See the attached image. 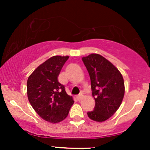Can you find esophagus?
<instances>
[{
	"mask_svg": "<svg viewBox=\"0 0 150 150\" xmlns=\"http://www.w3.org/2000/svg\"><path fill=\"white\" fill-rule=\"evenodd\" d=\"M83 95L81 94V95H78V96H76V99H77L78 100H81L82 98H83Z\"/></svg>",
	"mask_w": 150,
	"mask_h": 150,
	"instance_id": "esophagus-1",
	"label": "esophagus"
}]
</instances>
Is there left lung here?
<instances>
[{
  "label": "left lung",
  "instance_id": "obj_1",
  "mask_svg": "<svg viewBox=\"0 0 150 150\" xmlns=\"http://www.w3.org/2000/svg\"><path fill=\"white\" fill-rule=\"evenodd\" d=\"M89 74L92 97L95 100L93 111L88 117L95 122L106 121L116 112L125 95L122 75L110 62L99 54L82 58Z\"/></svg>",
  "mask_w": 150,
  "mask_h": 150
}]
</instances>
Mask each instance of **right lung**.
<instances>
[{
  "label": "right lung",
  "instance_id": "add662e5",
  "mask_svg": "<svg viewBox=\"0 0 150 150\" xmlns=\"http://www.w3.org/2000/svg\"><path fill=\"white\" fill-rule=\"evenodd\" d=\"M69 56L55 55L41 64L29 76L27 95L30 105L45 121L58 123L67 116L74 104L73 97L66 93L58 80Z\"/></svg>",
  "mask_w": 150,
  "mask_h": 150
}]
</instances>
